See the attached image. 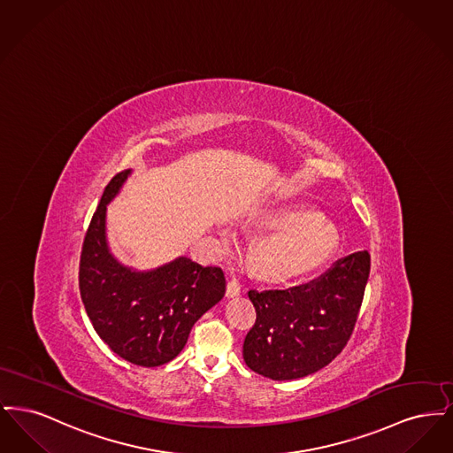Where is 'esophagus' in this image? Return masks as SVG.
I'll return each instance as SVG.
<instances>
[{
    "label": "esophagus",
    "instance_id": "34e87169",
    "mask_svg": "<svg viewBox=\"0 0 453 453\" xmlns=\"http://www.w3.org/2000/svg\"><path fill=\"white\" fill-rule=\"evenodd\" d=\"M241 294V283L239 281L229 280L227 281V288H226V296L229 297V299H233V297H237Z\"/></svg>",
    "mask_w": 453,
    "mask_h": 453
}]
</instances>
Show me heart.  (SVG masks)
<instances>
[{"label":"heart","instance_id":"b5f03b06","mask_svg":"<svg viewBox=\"0 0 453 453\" xmlns=\"http://www.w3.org/2000/svg\"><path fill=\"white\" fill-rule=\"evenodd\" d=\"M244 227L263 233L253 242L251 255L259 273L270 280H290L316 270L338 246V233L326 217L296 205L263 207Z\"/></svg>","mask_w":453,"mask_h":453}]
</instances>
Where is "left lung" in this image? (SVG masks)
<instances>
[{
  "label": "left lung",
  "instance_id": "1",
  "mask_svg": "<svg viewBox=\"0 0 453 453\" xmlns=\"http://www.w3.org/2000/svg\"><path fill=\"white\" fill-rule=\"evenodd\" d=\"M368 273V251H357L309 283L250 290L257 321L242 345L246 365L272 380H294L331 364L353 333Z\"/></svg>",
  "mask_w": 453,
  "mask_h": 453
}]
</instances>
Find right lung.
I'll list each match as a JSON object with an SVG mask.
<instances>
[{"label": "right lung", "mask_w": 453, "mask_h": 453, "mask_svg": "<svg viewBox=\"0 0 453 453\" xmlns=\"http://www.w3.org/2000/svg\"><path fill=\"white\" fill-rule=\"evenodd\" d=\"M130 173L110 180L89 222L80 292L95 331L113 353L134 365L159 366L178 357L194 324L224 297L226 279L219 266H202L187 257L137 272L110 253L107 205Z\"/></svg>", "instance_id": "add662e5"}]
</instances>
